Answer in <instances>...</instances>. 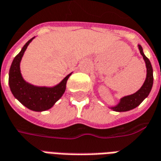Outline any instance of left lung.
<instances>
[{"mask_svg":"<svg viewBox=\"0 0 161 161\" xmlns=\"http://www.w3.org/2000/svg\"><path fill=\"white\" fill-rule=\"evenodd\" d=\"M139 51L142 55L144 60L146 62L147 65V78L145 83L142 85V87L139 89L138 92L130 95L123 97L120 100V103L115 107H112V109L115 112H126L130 111L131 109H134L138 105L141 104V102L147 97L149 93L151 92V89L153 87V67L149 59L147 58L143 52V49L140 45H139Z\"/></svg>","mask_w":161,"mask_h":161,"instance_id":"left-lung-1","label":"left lung"}]
</instances>
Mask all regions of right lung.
<instances>
[{"mask_svg": "<svg viewBox=\"0 0 161 161\" xmlns=\"http://www.w3.org/2000/svg\"><path fill=\"white\" fill-rule=\"evenodd\" d=\"M33 38L26 42L20 53L14 57L12 62L9 69L8 84L14 97H16L24 106L32 111L42 112L52 107L54 104L63 96L66 89V83L70 74L53 88L37 87L26 83L20 72V62L24 51Z\"/></svg>", "mask_w": 161, "mask_h": 161, "instance_id": "1", "label": "right lung"}]
</instances>
